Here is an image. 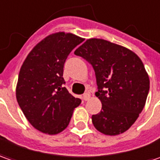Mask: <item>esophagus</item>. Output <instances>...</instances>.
<instances>
[{
	"instance_id": "obj_1",
	"label": "esophagus",
	"mask_w": 160,
	"mask_h": 160,
	"mask_svg": "<svg viewBox=\"0 0 160 160\" xmlns=\"http://www.w3.org/2000/svg\"><path fill=\"white\" fill-rule=\"evenodd\" d=\"M83 99L85 100V101H88V100H89L90 99V94H88V93H86L83 95Z\"/></svg>"
}]
</instances>
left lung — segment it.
<instances>
[{"label": "left lung", "instance_id": "8db88e82", "mask_svg": "<svg viewBox=\"0 0 160 160\" xmlns=\"http://www.w3.org/2000/svg\"><path fill=\"white\" fill-rule=\"evenodd\" d=\"M92 64L102 110L92 116V123L106 135L126 132L144 107L150 79L141 58L121 45L103 40L88 39L74 51Z\"/></svg>", "mask_w": 160, "mask_h": 160}]
</instances>
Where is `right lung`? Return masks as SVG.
<instances>
[{"instance_id": "right-lung-1", "label": "right lung", "mask_w": 160, "mask_h": 160, "mask_svg": "<svg viewBox=\"0 0 160 160\" xmlns=\"http://www.w3.org/2000/svg\"><path fill=\"white\" fill-rule=\"evenodd\" d=\"M83 38L64 32L45 37L27 55L20 68L16 97L30 124L40 132L58 135L69 125L81 102L63 87V64Z\"/></svg>"}]
</instances>
